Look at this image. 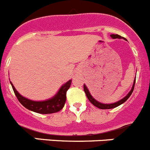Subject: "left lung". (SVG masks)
<instances>
[{"label": "left lung", "instance_id": "obj_1", "mask_svg": "<svg viewBox=\"0 0 150 150\" xmlns=\"http://www.w3.org/2000/svg\"><path fill=\"white\" fill-rule=\"evenodd\" d=\"M110 37L112 38H113V39H116V38L121 39V38H123L122 36H120V35H111ZM124 39L125 40V38H124ZM135 80H134L133 85H132V89H131V91H129V93H128L125 98H123L122 99H121V100L119 101V102H115V103H112V104H102V103H100V102H97V101L96 100V99H94L93 98V96L91 95L89 91H88V88H87V87L85 86V85H84V91H85V94H86L88 99H89L90 102H91V103L94 105V106H96V108H100V109H112V108H116V107L119 106V105H121L122 104H123L124 102H125L127 100L128 98L130 96L131 94H132V91H133L134 87H135Z\"/></svg>", "mask_w": 150, "mask_h": 150}]
</instances>
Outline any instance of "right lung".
I'll list each match as a JSON object with an SVG mask.
<instances>
[{
    "label": "right lung",
    "instance_id": "right-lung-1",
    "mask_svg": "<svg viewBox=\"0 0 150 150\" xmlns=\"http://www.w3.org/2000/svg\"><path fill=\"white\" fill-rule=\"evenodd\" d=\"M71 84V80L70 79L68 82H67L65 85L61 87L56 96H54L51 99L42 101V102H35V101H31L23 97L16 91L12 83L11 85H12V89L16 97L18 98V101L21 102L23 106H24L28 110L38 112V113L50 114L58 112L63 108L65 101H66L67 91L69 89Z\"/></svg>",
    "mask_w": 150,
    "mask_h": 150
}]
</instances>
